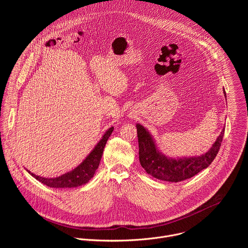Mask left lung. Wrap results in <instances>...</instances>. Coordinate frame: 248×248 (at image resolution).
I'll use <instances>...</instances> for the list:
<instances>
[{
    "label": "left lung",
    "instance_id": "1",
    "mask_svg": "<svg viewBox=\"0 0 248 248\" xmlns=\"http://www.w3.org/2000/svg\"><path fill=\"white\" fill-rule=\"evenodd\" d=\"M224 94L227 97L225 90ZM136 128L140 165L153 178L170 183H179L190 179L209 167L220 150L225 132V128H223L214 144L205 154L175 159L168 157L159 151L153 136L144 126L136 124Z\"/></svg>",
    "mask_w": 248,
    "mask_h": 248
}]
</instances>
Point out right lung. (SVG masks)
Here are the masks:
<instances>
[{
	"label": "right lung",
	"instance_id": "obj_1",
	"mask_svg": "<svg viewBox=\"0 0 248 248\" xmlns=\"http://www.w3.org/2000/svg\"><path fill=\"white\" fill-rule=\"evenodd\" d=\"M113 130L114 127L112 126L106 131L101 140L94 147V149L89 153V155L84 159V161L73 170H70L60 176H57V178L51 179L42 178L40 175L34 174L30 170L27 171L33 176V178H35L43 185H46L47 186L54 188H72L85 185L93 178L96 170L98 169L105 145L107 143V140L109 139Z\"/></svg>",
	"mask_w": 248,
	"mask_h": 248
}]
</instances>
